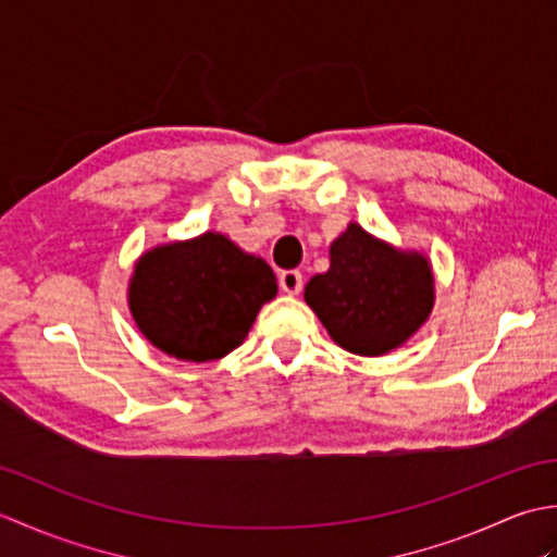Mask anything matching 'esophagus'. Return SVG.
<instances>
[{"label":"esophagus","mask_w":557,"mask_h":557,"mask_svg":"<svg viewBox=\"0 0 557 557\" xmlns=\"http://www.w3.org/2000/svg\"><path fill=\"white\" fill-rule=\"evenodd\" d=\"M301 287H304V277L299 270H285L280 275V289L285 294H292L294 297V294L301 292Z\"/></svg>","instance_id":"1"}]
</instances>
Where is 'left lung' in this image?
Instances as JSON below:
<instances>
[{"instance_id": "left-lung-1", "label": "left lung", "mask_w": 557, "mask_h": 557, "mask_svg": "<svg viewBox=\"0 0 557 557\" xmlns=\"http://www.w3.org/2000/svg\"><path fill=\"white\" fill-rule=\"evenodd\" d=\"M304 299L342 349L385 357L431 318L435 277L429 256L349 222L330 244L327 272L309 280Z\"/></svg>"}]
</instances>
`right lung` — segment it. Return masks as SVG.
<instances>
[{
    "instance_id": "right-lung-1",
    "label": "right lung",
    "mask_w": 557,
    "mask_h": 557,
    "mask_svg": "<svg viewBox=\"0 0 557 557\" xmlns=\"http://www.w3.org/2000/svg\"><path fill=\"white\" fill-rule=\"evenodd\" d=\"M275 294L277 277L263 258L210 230L140 253L126 299L152 347L180 361L206 363L239 347Z\"/></svg>"
}]
</instances>
